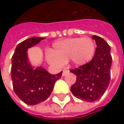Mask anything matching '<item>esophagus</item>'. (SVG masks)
Wrapping results in <instances>:
<instances>
[{
    "label": "esophagus",
    "mask_w": 124,
    "mask_h": 124,
    "mask_svg": "<svg viewBox=\"0 0 124 124\" xmlns=\"http://www.w3.org/2000/svg\"><path fill=\"white\" fill-rule=\"evenodd\" d=\"M69 72L70 71L68 70H63V73H62V75L64 77V76H65V75L68 74V73H69Z\"/></svg>",
    "instance_id": "34e87169"
}]
</instances>
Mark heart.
Instances as JSON below:
<instances>
[{"mask_svg": "<svg viewBox=\"0 0 124 124\" xmlns=\"http://www.w3.org/2000/svg\"><path fill=\"white\" fill-rule=\"evenodd\" d=\"M95 45L89 37L71 38L55 42L47 54L50 64L61 67L68 59L73 64L81 65L92 59Z\"/></svg>", "mask_w": 124, "mask_h": 124, "instance_id": "b5f03b06", "label": "heart"}]
</instances>
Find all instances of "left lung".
<instances>
[{"label": "left lung", "mask_w": 124, "mask_h": 124, "mask_svg": "<svg viewBox=\"0 0 124 124\" xmlns=\"http://www.w3.org/2000/svg\"><path fill=\"white\" fill-rule=\"evenodd\" d=\"M97 43L94 56L90 62L70 70L77 76V80L70 90L74 97L93 102L102 97L110 81L112 56L110 47L102 38L94 35Z\"/></svg>", "instance_id": "1"}]
</instances>
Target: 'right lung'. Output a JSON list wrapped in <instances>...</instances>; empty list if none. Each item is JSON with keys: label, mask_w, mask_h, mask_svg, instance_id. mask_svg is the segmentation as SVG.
Instances as JSON below:
<instances>
[{"label": "right lung", "mask_w": 124, "mask_h": 124, "mask_svg": "<svg viewBox=\"0 0 124 124\" xmlns=\"http://www.w3.org/2000/svg\"><path fill=\"white\" fill-rule=\"evenodd\" d=\"M44 39L33 37L23 41L17 45L12 56L13 88L18 98L28 105H36L45 101L52 92L55 82L62 76L63 72L51 74L41 67L34 70L28 62L27 49Z\"/></svg>", "instance_id": "add662e5"}]
</instances>
